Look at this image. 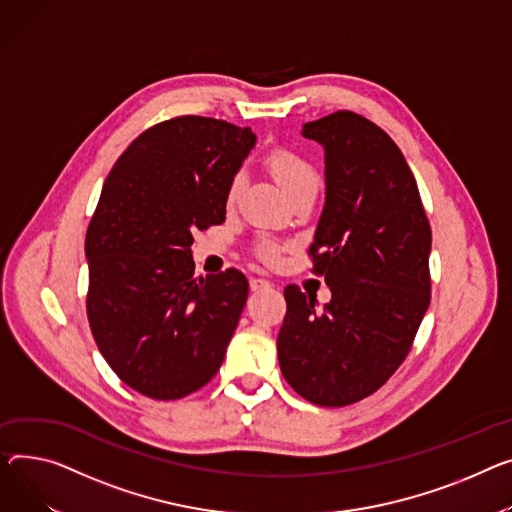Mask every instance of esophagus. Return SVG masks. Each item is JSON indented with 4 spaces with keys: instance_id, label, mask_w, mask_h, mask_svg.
<instances>
[{
    "instance_id": "esophagus-1",
    "label": "esophagus",
    "mask_w": 512,
    "mask_h": 512,
    "mask_svg": "<svg viewBox=\"0 0 512 512\" xmlns=\"http://www.w3.org/2000/svg\"><path fill=\"white\" fill-rule=\"evenodd\" d=\"M269 288H271V284L267 280H263V278H253L251 280V290L253 292H263V290H269Z\"/></svg>"
}]
</instances>
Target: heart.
<instances>
[{"label":"heart","mask_w":512,"mask_h":512,"mask_svg":"<svg viewBox=\"0 0 512 512\" xmlns=\"http://www.w3.org/2000/svg\"><path fill=\"white\" fill-rule=\"evenodd\" d=\"M267 168H269L271 177L276 179V183L282 187V191L290 199L298 193L319 189L321 181H319V173L315 170V166L292 150L271 152L267 156ZM243 185H245L243 173H236L228 185V193H226L228 203H234L238 199V195H241V191H243ZM257 255L267 263H274L278 257V245L271 241H263L257 247Z\"/></svg>","instance_id":"heart-1"}]
</instances>
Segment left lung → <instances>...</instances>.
I'll return each instance as SVG.
<instances>
[{"mask_svg":"<svg viewBox=\"0 0 512 512\" xmlns=\"http://www.w3.org/2000/svg\"><path fill=\"white\" fill-rule=\"evenodd\" d=\"M325 148V208L309 249L331 300L286 286L278 360L288 385L323 407L381 389L410 354L430 304L432 230L414 173L389 135L352 111L304 123Z\"/></svg>","mask_w":512,"mask_h":512,"instance_id":"left-lung-1","label":"left lung"}]
</instances>
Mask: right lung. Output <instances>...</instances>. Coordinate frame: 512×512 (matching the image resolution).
<instances>
[{"label":"right lung","instance_id":"right-lung-1","mask_svg":"<svg viewBox=\"0 0 512 512\" xmlns=\"http://www.w3.org/2000/svg\"><path fill=\"white\" fill-rule=\"evenodd\" d=\"M255 140L220 119H168L138 135L102 185L86 232L88 323L117 377L146 397L181 399L220 370L249 282L238 269L197 280L193 230L224 222Z\"/></svg>","mask_w":512,"mask_h":512}]
</instances>
